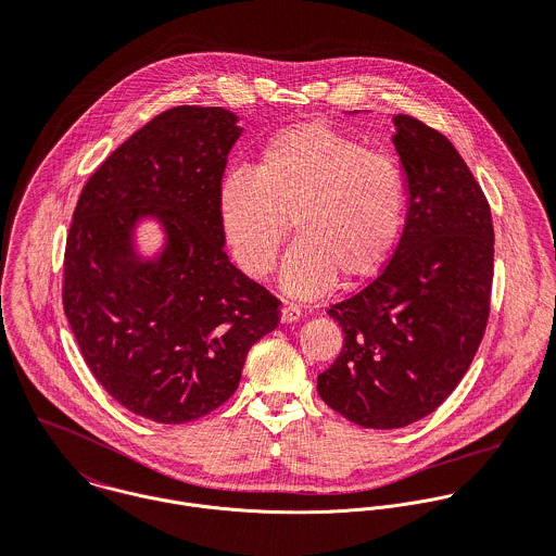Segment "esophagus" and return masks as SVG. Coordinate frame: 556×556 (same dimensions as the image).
Here are the masks:
<instances>
[{
    "instance_id": "1",
    "label": "esophagus",
    "mask_w": 556,
    "mask_h": 556,
    "mask_svg": "<svg viewBox=\"0 0 556 556\" xmlns=\"http://www.w3.org/2000/svg\"><path fill=\"white\" fill-rule=\"evenodd\" d=\"M300 317H302V308H300L298 304L287 302V304L282 306V311H280L282 324H295V321H300Z\"/></svg>"
}]
</instances>
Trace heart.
<instances>
[{
  "label": "heart",
  "mask_w": 556,
  "mask_h": 556,
  "mask_svg": "<svg viewBox=\"0 0 556 556\" xmlns=\"http://www.w3.org/2000/svg\"><path fill=\"white\" fill-rule=\"evenodd\" d=\"M405 211L401 166L321 123L278 134L250 173H230L217 189L222 235L250 278L274 269L291 222L298 241L282 287L300 298L326 291L337 276H375L401 239Z\"/></svg>",
  "instance_id": "heart-1"
}]
</instances>
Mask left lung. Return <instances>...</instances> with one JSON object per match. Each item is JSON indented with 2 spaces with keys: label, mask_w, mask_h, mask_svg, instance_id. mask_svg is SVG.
Here are the masks:
<instances>
[{
  "label": "left lung",
  "mask_w": 556,
  "mask_h": 556,
  "mask_svg": "<svg viewBox=\"0 0 556 556\" xmlns=\"http://www.w3.org/2000/svg\"><path fill=\"white\" fill-rule=\"evenodd\" d=\"M394 149L407 217L394 254L328 315L343 350L317 377L319 396L367 429H399L431 414L470 367L490 317L494 226L488 198L455 147L399 114Z\"/></svg>",
  "instance_id": "obj_1"
}]
</instances>
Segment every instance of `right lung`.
Returning a JSON list of instances; mask_svg holds the SVG:
<instances>
[{
    "instance_id": "1",
    "label": "right lung",
    "mask_w": 556,
    "mask_h": 556,
    "mask_svg": "<svg viewBox=\"0 0 556 556\" xmlns=\"http://www.w3.org/2000/svg\"><path fill=\"white\" fill-rule=\"evenodd\" d=\"M241 136L224 108L162 112L88 179L64 252L62 304L97 381L155 422L195 420L232 396L280 300L224 252L217 189ZM155 216L167 245L140 260L132 230Z\"/></svg>"
}]
</instances>
